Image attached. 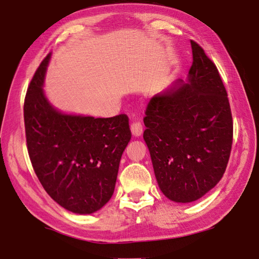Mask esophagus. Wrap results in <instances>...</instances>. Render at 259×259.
Wrapping results in <instances>:
<instances>
[{"label": "esophagus", "instance_id": "obj_1", "mask_svg": "<svg viewBox=\"0 0 259 259\" xmlns=\"http://www.w3.org/2000/svg\"><path fill=\"white\" fill-rule=\"evenodd\" d=\"M130 129H131V134H133L135 137L142 136V134H143V125L141 124L140 122H134L133 124H131Z\"/></svg>", "mask_w": 259, "mask_h": 259}]
</instances>
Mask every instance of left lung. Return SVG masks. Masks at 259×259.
I'll use <instances>...</instances> for the list:
<instances>
[{"instance_id": "obj_1", "label": "left lung", "mask_w": 259, "mask_h": 259, "mask_svg": "<svg viewBox=\"0 0 259 259\" xmlns=\"http://www.w3.org/2000/svg\"><path fill=\"white\" fill-rule=\"evenodd\" d=\"M193 63L186 81L178 79L150 100L143 138L158 186L175 202L202 198L216 186L228 164L233 117L219 71L191 40Z\"/></svg>"}]
</instances>
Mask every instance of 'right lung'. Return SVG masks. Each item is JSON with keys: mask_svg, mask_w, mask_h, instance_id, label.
<instances>
[{"mask_svg": "<svg viewBox=\"0 0 259 259\" xmlns=\"http://www.w3.org/2000/svg\"><path fill=\"white\" fill-rule=\"evenodd\" d=\"M41 61L24 102L26 144L34 172L46 193L72 213L93 214L109 201L122 153L130 142L129 118L65 114L49 102Z\"/></svg>", "mask_w": 259, "mask_h": 259, "instance_id": "1", "label": "right lung"}]
</instances>
